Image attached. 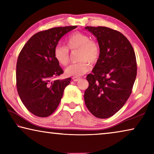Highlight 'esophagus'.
<instances>
[{"mask_svg":"<svg viewBox=\"0 0 154 154\" xmlns=\"http://www.w3.org/2000/svg\"><path fill=\"white\" fill-rule=\"evenodd\" d=\"M72 79V80L74 82H77V81H79V80L80 79V78L79 77H73Z\"/></svg>","mask_w":154,"mask_h":154,"instance_id":"1","label":"esophagus"}]
</instances>
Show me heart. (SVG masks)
Returning <instances> with one entry per match:
<instances>
[{"instance_id": "heart-1", "label": "heart", "mask_w": 154, "mask_h": 154, "mask_svg": "<svg viewBox=\"0 0 154 154\" xmlns=\"http://www.w3.org/2000/svg\"><path fill=\"white\" fill-rule=\"evenodd\" d=\"M66 48L57 45L54 49V57L60 65L65 66L69 62V52L71 50H79L77 63L71 64L66 68V75L70 77H80L91 69V63H95L100 57V48L95 41L91 40L88 34L82 32H74L66 40Z\"/></svg>"}]
</instances>
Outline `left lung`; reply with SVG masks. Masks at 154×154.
<instances>
[{
	"label": "left lung",
	"mask_w": 154,
	"mask_h": 154,
	"mask_svg": "<svg viewBox=\"0 0 154 154\" xmlns=\"http://www.w3.org/2000/svg\"><path fill=\"white\" fill-rule=\"evenodd\" d=\"M97 38L100 57L86 77L84 101L96 118L105 119L122 108L132 92L137 75L136 54L120 32L106 27H85Z\"/></svg>",
	"instance_id": "8db88e82"
}]
</instances>
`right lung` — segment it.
Returning <instances> with one entry per match:
<instances>
[{
	"mask_svg": "<svg viewBox=\"0 0 154 154\" xmlns=\"http://www.w3.org/2000/svg\"><path fill=\"white\" fill-rule=\"evenodd\" d=\"M77 26L54 27L32 36L22 48L17 63V87L23 104L34 116L45 118L58 107L71 78L52 79L63 71L54 49L66 34Z\"/></svg>",
	"mask_w": 154,
	"mask_h": 154,
	"instance_id": "1",
	"label": "right lung"
}]
</instances>
